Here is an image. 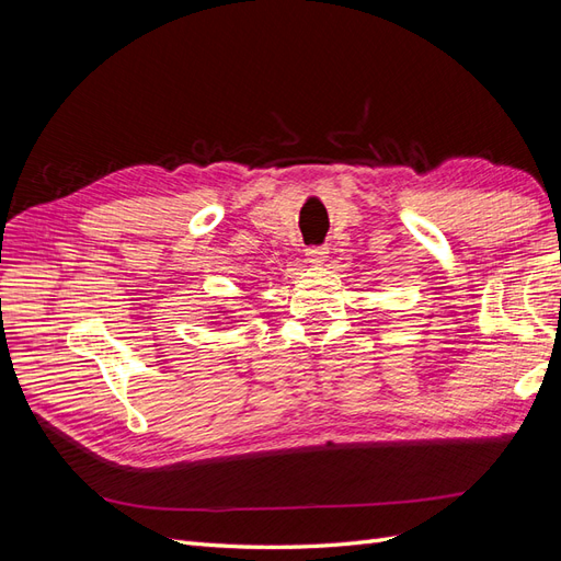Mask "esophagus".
Masks as SVG:
<instances>
[{
	"mask_svg": "<svg viewBox=\"0 0 561 561\" xmlns=\"http://www.w3.org/2000/svg\"><path fill=\"white\" fill-rule=\"evenodd\" d=\"M325 257H328V248H309L307 250V260L311 264H322L325 262Z\"/></svg>",
	"mask_w": 561,
	"mask_h": 561,
	"instance_id": "esophagus-1",
	"label": "esophagus"
}]
</instances>
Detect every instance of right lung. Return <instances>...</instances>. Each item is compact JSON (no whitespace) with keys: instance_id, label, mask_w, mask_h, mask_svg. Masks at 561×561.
I'll use <instances>...</instances> for the list:
<instances>
[{"instance_id":"right-lung-1","label":"right lung","mask_w":561,"mask_h":561,"mask_svg":"<svg viewBox=\"0 0 561 561\" xmlns=\"http://www.w3.org/2000/svg\"><path fill=\"white\" fill-rule=\"evenodd\" d=\"M217 316H225V318H236L233 313H229V311H222V309H219V311H217ZM217 316H213V318H217ZM239 318H241V316H239Z\"/></svg>"}]
</instances>
